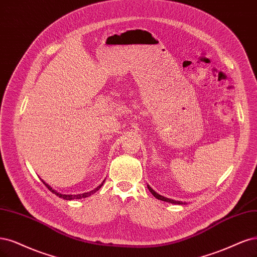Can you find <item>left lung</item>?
Segmentation results:
<instances>
[{
    "label": "left lung",
    "instance_id": "1",
    "mask_svg": "<svg viewBox=\"0 0 257 257\" xmlns=\"http://www.w3.org/2000/svg\"><path fill=\"white\" fill-rule=\"evenodd\" d=\"M148 189H149L150 191H151V193L153 194V196H154L156 199H158V200H162V201H165V202H169V203H172V204H185V203H183V202H181V201H174V200L168 199V198H165V197L161 196V194H158V193L155 192L151 187H150L149 185H148Z\"/></svg>",
    "mask_w": 257,
    "mask_h": 257
}]
</instances>
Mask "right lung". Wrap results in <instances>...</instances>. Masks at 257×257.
Here are the masks:
<instances>
[{"label": "right lung", "instance_id": "1", "mask_svg": "<svg viewBox=\"0 0 257 257\" xmlns=\"http://www.w3.org/2000/svg\"><path fill=\"white\" fill-rule=\"evenodd\" d=\"M105 181V180H104ZM104 181H103V183H104ZM43 182V181H42ZM103 183L101 184V185H99L98 187H96L95 189H93V190H91V191H89V192H84V193H81V194H61V193H59V192H57V191H55L54 189H52V187L51 186H49L47 183H44L43 182V184L47 186L48 187V189L50 190V191H52L53 193H55L57 197H59V198H63V199H65V200H74V199H82V198H87V197H89V196H91V194H93L94 192H96L98 191L102 186H103Z\"/></svg>", "mask_w": 257, "mask_h": 257}]
</instances>
